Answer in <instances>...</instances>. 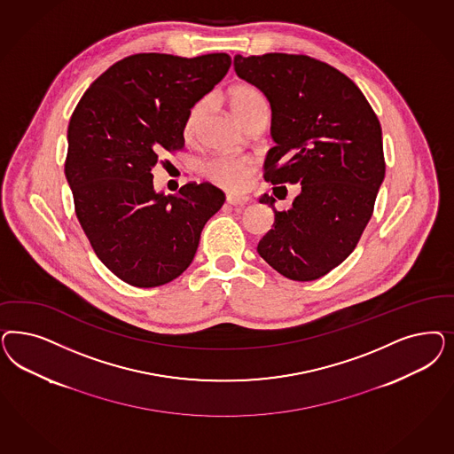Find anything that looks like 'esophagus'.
Instances as JSON below:
<instances>
[{"label":"esophagus","instance_id":"esophagus-1","mask_svg":"<svg viewBox=\"0 0 454 454\" xmlns=\"http://www.w3.org/2000/svg\"><path fill=\"white\" fill-rule=\"evenodd\" d=\"M249 202V197H237V195H227V204L246 205Z\"/></svg>","mask_w":454,"mask_h":454}]
</instances>
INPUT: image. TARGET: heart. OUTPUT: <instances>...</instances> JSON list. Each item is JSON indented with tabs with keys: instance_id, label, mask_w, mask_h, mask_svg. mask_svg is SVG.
<instances>
[{
	"instance_id": "obj_1",
	"label": "heart",
	"mask_w": 454,
	"mask_h": 454,
	"mask_svg": "<svg viewBox=\"0 0 454 454\" xmlns=\"http://www.w3.org/2000/svg\"><path fill=\"white\" fill-rule=\"evenodd\" d=\"M231 108L235 117L240 121H246L250 115H254L259 110H267V105L262 95L249 85H239L231 91ZM205 114V102L195 103L185 118L184 135L187 138H193L199 130V125L202 121ZM205 172L212 182H215L220 187L227 191L242 192L249 187L250 180L255 172L254 161L249 159H240L232 155L215 157L208 161L205 167Z\"/></svg>"
}]
</instances>
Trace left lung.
Listing matches in <instances>:
<instances>
[{
  "label": "left lung",
  "instance_id": "8db88e82",
  "mask_svg": "<svg viewBox=\"0 0 454 454\" xmlns=\"http://www.w3.org/2000/svg\"><path fill=\"white\" fill-rule=\"evenodd\" d=\"M235 74L265 95L276 142L263 161L274 185H301L289 210L276 199L274 225L257 252L293 280L325 276L349 257L372 215L384 180L380 120L344 74L304 55H235Z\"/></svg>",
  "mask_w": 454,
  "mask_h": 454
}]
</instances>
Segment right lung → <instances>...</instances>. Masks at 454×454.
<instances>
[{
    "instance_id": "right-lung-1",
    "label": "right lung",
    "mask_w": 454,
    "mask_h": 454,
    "mask_svg": "<svg viewBox=\"0 0 454 454\" xmlns=\"http://www.w3.org/2000/svg\"><path fill=\"white\" fill-rule=\"evenodd\" d=\"M227 53L182 59L138 53L100 74L68 125L65 176L74 212L98 259L135 287H157L193 261L200 234L225 202L215 185L153 189L163 150L185 144L192 106L231 68Z\"/></svg>"
}]
</instances>
